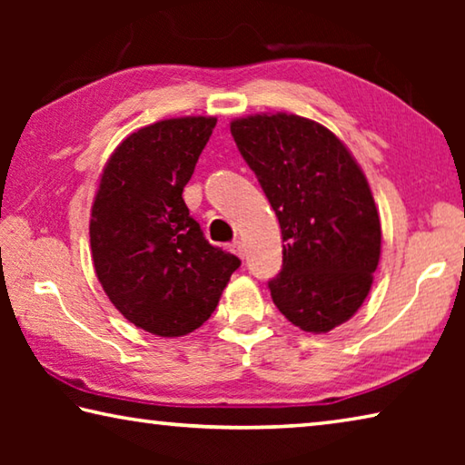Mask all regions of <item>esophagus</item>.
I'll return each instance as SVG.
<instances>
[{
    "label": "esophagus",
    "mask_w": 465,
    "mask_h": 465,
    "mask_svg": "<svg viewBox=\"0 0 465 465\" xmlns=\"http://www.w3.org/2000/svg\"><path fill=\"white\" fill-rule=\"evenodd\" d=\"M232 252H233V254H238L240 258H243V256H246V246H243V242L235 240V242L232 243Z\"/></svg>",
    "instance_id": "1"
}]
</instances>
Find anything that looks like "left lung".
I'll list each match as a JSON object with an SVG mask.
<instances>
[{
  "instance_id": "8db88e82",
  "label": "left lung",
  "mask_w": 465,
  "mask_h": 465,
  "mask_svg": "<svg viewBox=\"0 0 465 465\" xmlns=\"http://www.w3.org/2000/svg\"><path fill=\"white\" fill-rule=\"evenodd\" d=\"M230 129L285 242L272 302L305 332H330L363 305L381 254L363 170L332 131L303 116L254 114Z\"/></svg>"
}]
</instances>
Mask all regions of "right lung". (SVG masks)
<instances>
[{"instance_id":"1","label":"right lung","mask_w":465,"mask_h":465,"mask_svg":"<svg viewBox=\"0 0 465 465\" xmlns=\"http://www.w3.org/2000/svg\"><path fill=\"white\" fill-rule=\"evenodd\" d=\"M215 123L180 116L131 133L108 157L94 196L96 277L114 308L155 336L203 326L242 264L204 240L183 199Z\"/></svg>"}]
</instances>
